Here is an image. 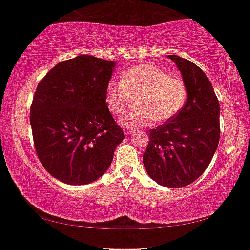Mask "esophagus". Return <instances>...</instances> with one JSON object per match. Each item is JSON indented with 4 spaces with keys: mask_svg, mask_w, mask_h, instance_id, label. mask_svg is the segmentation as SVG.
Segmentation results:
<instances>
[{
    "mask_svg": "<svg viewBox=\"0 0 250 250\" xmlns=\"http://www.w3.org/2000/svg\"><path fill=\"white\" fill-rule=\"evenodd\" d=\"M132 128H125L124 129V132H125V135H129L130 132H132Z\"/></svg>",
    "mask_w": 250,
    "mask_h": 250,
    "instance_id": "obj_1",
    "label": "esophagus"
}]
</instances>
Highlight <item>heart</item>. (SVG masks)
<instances>
[{"label": "heart", "mask_w": 250, "mask_h": 250, "mask_svg": "<svg viewBox=\"0 0 250 250\" xmlns=\"http://www.w3.org/2000/svg\"><path fill=\"white\" fill-rule=\"evenodd\" d=\"M187 95L184 79L147 63L126 69L121 82L111 80L105 97L114 114H121L136 97L137 106L125 111L120 122L125 126H138L173 119L184 107Z\"/></svg>", "instance_id": "1"}]
</instances>
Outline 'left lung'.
<instances>
[{"instance_id": "8db88e82", "label": "left lung", "mask_w": 250, "mask_h": 250, "mask_svg": "<svg viewBox=\"0 0 250 250\" xmlns=\"http://www.w3.org/2000/svg\"><path fill=\"white\" fill-rule=\"evenodd\" d=\"M188 90L185 106L173 119L150 129L143 155L147 173L167 188H182L204 173L220 140V103L198 65L170 55Z\"/></svg>"}]
</instances>
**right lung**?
<instances>
[{"mask_svg":"<svg viewBox=\"0 0 250 250\" xmlns=\"http://www.w3.org/2000/svg\"><path fill=\"white\" fill-rule=\"evenodd\" d=\"M114 61L80 55L56 64L38 83L30 125L38 160L68 185L102 177L125 138L106 104Z\"/></svg>","mask_w":250,"mask_h":250,"instance_id":"1","label":"right lung"}]
</instances>
